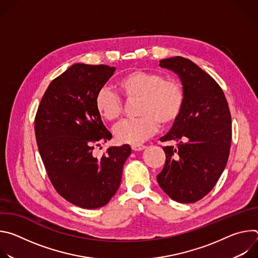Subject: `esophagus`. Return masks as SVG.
I'll return each instance as SVG.
<instances>
[{"instance_id": "esophagus-1", "label": "esophagus", "mask_w": 258, "mask_h": 258, "mask_svg": "<svg viewBox=\"0 0 258 258\" xmlns=\"http://www.w3.org/2000/svg\"><path fill=\"white\" fill-rule=\"evenodd\" d=\"M146 148L145 145H142V144H135V145H132V149L134 151H141V150H144Z\"/></svg>"}]
</instances>
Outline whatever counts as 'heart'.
Returning <instances> with one entry per match:
<instances>
[{"label": "heart", "mask_w": 258, "mask_h": 258, "mask_svg": "<svg viewBox=\"0 0 258 258\" xmlns=\"http://www.w3.org/2000/svg\"><path fill=\"white\" fill-rule=\"evenodd\" d=\"M119 95L135 102L138 117L116 127L115 138L120 143L139 144L152 136L159 126L173 125L181 115L186 102V91L175 78H165L161 72L135 70L121 76L115 83ZM95 109L106 122H116L123 113L121 98L108 89L97 92Z\"/></svg>", "instance_id": "1"}]
</instances>
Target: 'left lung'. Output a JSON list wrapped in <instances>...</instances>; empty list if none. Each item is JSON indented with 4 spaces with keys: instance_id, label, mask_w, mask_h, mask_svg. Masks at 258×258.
<instances>
[{
    "instance_id": "left-lung-1",
    "label": "left lung",
    "mask_w": 258,
    "mask_h": 258,
    "mask_svg": "<svg viewBox=\"0 0 258 258\" xmlns=\"http://www.w3.org/2000/svg\"><path fill=\"white\" fill-rule=\"evenodd\" d=\"M159 65L178 75L186 102L178 120L160 138L176 145L163 147L166 159L157 181L172 200L194 203L213 189L227 165L231 112L222 88L191 60L176 56Z\"/></svg>"
}]
</instances>
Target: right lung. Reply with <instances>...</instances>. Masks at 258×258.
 Here are the masks:
<instances>
[{"mask_svg": "<svg viewBox=\"0 0 258 258\" xmlns=\"http://www.w3.org/2000/svg\"><path fill=\"white\" fill-rule=\"evenodd\" d=\"M114 67L78 63L52 81L39 105L34 133L48 176L57 193L86 209L106 205L119 188L130 145L110 147L100 158L95 146L112 138L98 115L97 92Z\"/></svg>", "mask_w": 258, "mask_h": 258, "instance_id": "right-lung-1", "label": "right lung"}]
</instances>
